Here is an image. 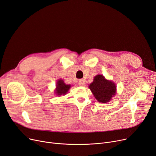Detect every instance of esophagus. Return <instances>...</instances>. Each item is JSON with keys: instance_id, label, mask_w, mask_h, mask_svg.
<instances>
[{"instance_id": "1", "label": "esophagus", "mask_w": 156, "mask_h": 156, "mask_svg": "<svg viewBox=\"0 0 156 156\" xmlns=\"http://www.w3.org/2000/svg\"><path fill=\"white\" fill-rule=\"evenodd\" d=\"M84 84H85V81L83 79H80L79 80V86H84Z\"/></svg>"}]
</instances>
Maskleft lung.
Here are the masks:
<instances>
[{
	"instance_id": "8db88e82",
	"label": "left lung",
	"mask_w": 156,
	"mask_h": 156,
	"mask_svg": "<svg viewBox=\"0 0 156 156\" xmlns=\"http://www.w3.org/2000/svg\"><path fill=\"white\" fill-rule=\"evenodd\" d=\"M95 98L100 103H107L114 97L116 93L115 84L107 80L103 75H96L93 82L89 86Z\"/></svg>"
}]
</instances>
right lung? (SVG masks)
Segmentation results:
<instances>
[{"label": "right lung", "mask_w": 156, "mask_h": 156, "mask_svg": "<svg viewBox=\"0 0 156 156\" xmlns=\"http://www.w3.org/2000/svg\"><path fill=\"white\" fill-rule=\"evenodd\" d=\"M70 87L71 85L66 84L62 79H59L56 83L55 93L57 96L66 94L70 90Z\"/></svg>", "instance_id": "add662e5"}]
</instances>
